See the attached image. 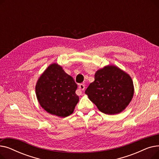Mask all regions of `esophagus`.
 Masks as SVG:
<instances>
[{
  "label": "esophagus",
  "mask_w": 159,
  "mask_h": 159,
  "mask_svg": "<svg viewBox=\"0 0 159 159\" xmlns=\"http://www.w3.org/2000/svg\"><path fill=\"white\" fill-rule=\"evenodd\" d=\"M85 88V85L84 84H80L79 86V89L77 90V94L78 95H80L82 94V91H83Z\"/></svg>",
  "instance_id": "esophagus-1"
}]
</instances>
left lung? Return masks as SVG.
I'll return each mask as SVG.
<instances>
[{
  "mask_svg": "<svg viewBox=\"0 0 159 159\" xmlns=\"http://www.w3.org/2000/svg\"><path fill=\"white\" fill-rule=\"evenodd\" d=\"M101 112L115 115L122 111L134 93L129 75L115 66H107L95 74V80L85 91Z\"/></svg>",
  "mask_w": 159,
  "mask_h": 159,
  "instance_id": "8db88e82",
  "label": "left lung"
}]
</instances>
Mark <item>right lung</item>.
Segmentation results:
<instances>
[{"instance_id":"add662e5","label":"right lung","mask_w":159,"mask_h":159,"mask_svg":"<svg viewBox=\"0 0 159 159\" xmlns=\"http://www.w3.org/2000/svg\"><path fill=\"white\" fill-rule=\"evenodd\" d=\"M77 84L73 79L57 64L48 67L35 86L36 95L41 107L49 113L66 117L73 113L79 102L75 93Z\"/></svg>"}]
</instances>
